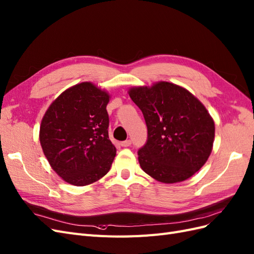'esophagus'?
Instances as JSON below:
<instances>
[{"instance_id": "esophagus-1", "label": "esophagus", "mask_w": 254, "mask_h": 254, "mask_svg": "<svg viewBox=\"0 0 254 254\" xmlns=\"http://www.w3.org/2000/svg\"><path fill=\"white\" fill-rule=\"evenodd\" d=\"M120 144H121L122 147H129L132 144V141L129 140V139H127V140H125V141H121Z\"/></svg>"}]
</instances>
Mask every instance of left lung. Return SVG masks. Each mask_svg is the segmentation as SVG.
Instances as JSON below:
<instances>
[{"instance_id": "1", "label": "left lung", "mask_w": 254, "mask_h": 254, "mask_svg": "<svg viewBox=\"0 0 254 254\" xmlns=\"http://www.w3.org/2000/svg\"><path fill=\"white\" fill-rule=\"evenodd\" d=\"M148 128L138 150L141 169L162 183L192 177L211 154L215 123L204 105L183 87L169 82L128 90Z\"/></svg>"}]
</instances>
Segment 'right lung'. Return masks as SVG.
I'll return each instance as SVG.
<instances>
[{
  "label": "right lung",
  "instance_id": "right-lung-1",
  "mask_svg": "<svg viewBox=\"0 0 254 254\" xmlns=\"http://www.w3.org/2000/svg\"><path fill=\"white\" fill-rule=\"evenodd\" d=\"M110 95L90 82L64 90L41 120L39 140L52 169L67 183L89 185L110 171L116 148L108 137Z\"/></svg>",
  "mask_w": 254,
  "mask_h": 254
}]
</instances>
